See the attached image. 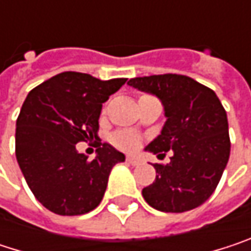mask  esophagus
<instances>
[{
	"label": "esophagus",
	"mask_w": 251,
	"mask_h": 251,
	"mask_svg": "<svg viewBox=\"0 0 251 251\" xmlns=\"http://www.w3.org/2000/svg\"><path fill=\"white\" fill-rule=\"evenodd\" d=\"M126 161H127L129 164H132V166H138V164L141 163V160L136 158V157H133V155H126Z\"/></svg>",
	"instance_id": "obj_1"
}]
</instances>
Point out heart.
<instances>
[{"instance_id": "obj_1", "label": "heart", "mask_w": 251, "mask_h": 251, "mask_svg": "<svg viewBox=\"0 0 251 251\" xmlns=\"http://www.w3.org/2000/svg\"><path fill=\"white\" fill-rule=\"evenodd\" d=\"M112 141H113V144L118 145L119 148L127 150V151L135 150L136 145L139 144L138 135H135L133 132H129V130H122V132L115 133L113 138H112Z\"/></svg>"}]
</instances>
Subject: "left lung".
Masks as SVG:
<instances>
[{
	"mask_svg": "<svg viewBox=\"0 0 251 251\" xmlns=\"http://www.w3.org/2000/svg\"><path fill=\"white\" fill-rule=\"evenodd\" d=\"M129 85L155 94L166 112L161 133L145 148L170 163L154 164L158 175L142 189L150 206L163 212H186L201 206L217 189L229 158L226 109L209 87L180 74L136 76Z\"/></svg>",
	"mask_w": 251,
	"mask_h": 251,
	"instance_id": "left-lung-1",
	"label": "left lung"
}]
</instances>
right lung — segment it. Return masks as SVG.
I'll list each match as a JSON object with an SVG mask.
<instances>
[{"instance_id": "right-lung-1", "label": "right lung", "mask_w": 251, "mask_h": 251, "mask_svg": "<svg viewBox=\"0 0 251 251\" xmlns=\"http://www.w3.org/2000/svg\"><path fill=\"white\" fill-rule=\"evenodd\" d=\"M126 78L101 81L67 71L34 87L16 127V157L34 198L58 215H82L103 199L110 170L125 155L97 142V157L78 152V142L99 138L101 106Z\"/></svg>"}]
</instances>
